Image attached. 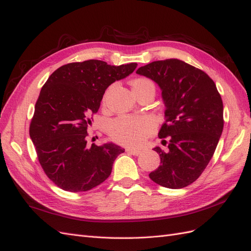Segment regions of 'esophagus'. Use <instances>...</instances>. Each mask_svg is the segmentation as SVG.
Listing matches in <instances>:
<instances>
[{
    "label": "esophagus",
    "instance_id": "1",
    "mask_svg": "<svg viewBox=\"0 0 251 251\" xmlns=\"http://www.w3.org/2000/svg\"><path fill=\"white\" fill-rule=\"evenodd\" d=\"M126 152L128 154H131V155H140L141 154V151L140 150H134V149H126Z\"/></svg>",
    "mask_w": 251,
    "mask_h": 251
}]
</instances>
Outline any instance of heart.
Returning a JSON list of instances; mask_svg holds the SVG:
<instances>
[{
    "label": "heart",
    "instance_id": "obj_1",
    "mask_svg": "<svg viewBox=\"0 0 251 251\" xmlns=\"http://www.w3.org/2000/svg\"><path fill=\"white\" fill-rule=\"evenodd\" d=\"M134 93L146 86L154 87L151 80L136 78L131 81ZM156 129V121L148 115H121L111 120L107 125V132L115 142L128 147H137Z\"/></svg>",
    "mask_w": 251,
    "mask_h": 251
}]
</instances>
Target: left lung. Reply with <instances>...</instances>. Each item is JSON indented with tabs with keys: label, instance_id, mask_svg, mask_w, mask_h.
<instances>
[{
	"label": "left lung",
	"instance_id": "obj_1",
	"mask_svg": "<svg viewBox=\"0 0 251 251\" xmlns=\"http://www.w3.org/2000/svg\"><path fill=\"white\" fill-rule=\"evenodd\" d=\"M159 85L166 121L155 147L160 166L149 174L161 187L181 189L193 183L213 157L221 136L223 103L215 82L205 72L179 59L157 60L136 71Z\"/></svg>",
	"mask_w": 251,
	"mask_h": 251
}]
</instances>
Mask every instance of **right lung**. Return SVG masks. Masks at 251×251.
<instances>
[{
  "label": "right lung",
  "mask_w": 251,
  "mask_h": 251,
  "mask_svg": "<svg viewBox=\"0 0 251 251\" xmlns=\"http://www.w3.org/2000/svg\"><path fill=\"white\" fill-rule=\"evenodd\" d=\"M136 67L97 59L71 62L53 72L42 87L29 133L44 172L60 189L85 192L108 178L124 149L112 143L88 147L87 129L105 90Z\"/></svg>",
  "instance_id": "obj_1"
}]
</instances>
